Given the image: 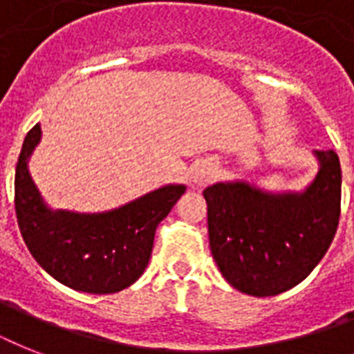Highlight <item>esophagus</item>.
Here are the masks:
<instances>
[{"mask_svg":"<svg viewBox=\"0 0 354 354\" xmlns=\"http://www.w3.org/2000/svg\"><path fill=\"white\" fill-rule=\"evenodd\" d=\"M216 176V165L209 163V161H204L200 163L193 172V183L196 187H204L205 183H209L213 178Z\"/></svg>","mask_w":354,"mask_h":354,"instance_id":"1","label":"esophagus"}]
</instances>
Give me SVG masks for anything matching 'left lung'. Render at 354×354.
<instances>
[{
    "label": "left lung",
    "mask_w": 354,
    "mask_h": 354,
    "mask_svg": "<svg viewBox=\"0 0 354 354\" xmlns=\"http://www.w3.org/2000/svg\"><path fill=\"white\" fill-rule=\"evenodd\" d=\"M313 154L318 172L301 191H268L239 178L204 189L211 253L242 294L290 290L329 250L340 218V160L335 150Z\"/></svg>",
    "instance_id": "left-lung-1"
}]
</instances>
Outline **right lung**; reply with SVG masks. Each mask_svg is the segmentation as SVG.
Instances as JSON below:
<instances>
[{
	"mask_svg": "<svg viewBox=\"0 0 354 354\" xmlns=\"http://www.w3.org/2000/svg\"><path fill=\"white\" fill-rule=\"evenodd\" d=\"M40 139L38 122L25 136L14 178L16 218L30 255L53 279L73 290L113 294L133 285L149 264L156 227L185 185L169 183L101 213L53 209L29 172Z\"/></svg>",
	"mask_w": 354,
	"mask_h": 354,
	"instance_id": "1",
	"label": "right lung"
}]
</instances>
